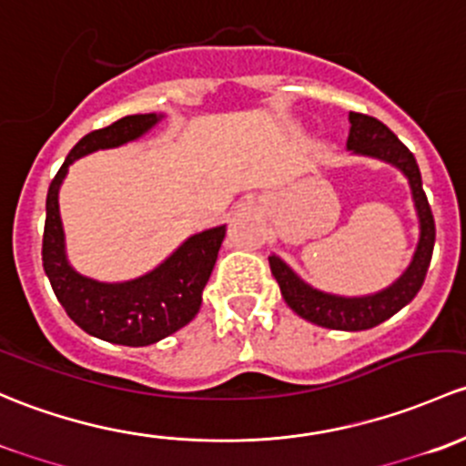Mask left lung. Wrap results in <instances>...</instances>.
I'll list each match as a JSON object with an SVG mask.
<instances>
[{
    "label": "left lung",
    "instance_id": "left-lung-1",
    "mask_svg": "<svg viewBox=\"0 0 466 466\" xmlns=\"http://www.w3.org/2000/svg\"><path fill=\"white\" fill-rule=\"evenodd\" d=\"M350 137L348 147L357 155L377 157V159L392 163L400 167L406 177L415 199L417 215H420V244H417L415 258L404 276L388 289L379 291L375 296H363V299H343V296L323 294L319 289H311L305 285L280 258H268L273 278L278 280L282 291V299L299 316H303L309 323L320 325L329 329H345V332H361L375 325L383 323L390 316H395L401 307H406L417 296V291L424 285L426 271H429L431 258L435 247V219L431 213L429 199L421 188L420 166L415 157L395 134L390 132L381 121L368 114L350 112Z\"/></svg>",
    "mask_w": 466,
    "mask_h": 466
}]
</instances>
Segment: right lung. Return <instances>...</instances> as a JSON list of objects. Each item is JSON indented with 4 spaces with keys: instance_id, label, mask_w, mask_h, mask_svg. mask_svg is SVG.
Listing matches in <instances>:
<instances>
[{
    "instance_id": "obj_1",
    "label": "right lung",
    "mask_w": 466,
    "mask_h": 466,
    "mask_svg": "<svg viewBox=\"0 0 466 466\" xmlns=\"http://www.w3.org/2000/svg\"><path fill=\"white\" fill-rule=\"evenodd\" d=\"M157 121V114H134L80 138L49 186L42 235V265L69 319L91 337L132 348L157 343L195 319L227 228L193 235L163 265L137 280L98 282L76 273L66 262L57 190L76 159L134 141Z\"/></svg>"
}]
</instances>
